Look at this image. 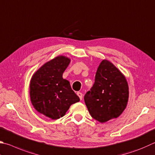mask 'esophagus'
<instances>
[{"instance_id": "34e87169", "label": "esophagus", "mask_w": 155, "mask_h": 155, "mask_svg": "<svg viewBox=\"0 0 155 155\" xmlns=\"http://www.w3.org/2000/svg\"><path fill=\"white\" fill-rule=\"evenodd\" d=\"M77 95H78V96L79 97L80 100H82V98H83V94H82V93H81V92H78V93H77Z\"/></svg>"}]
</instances>
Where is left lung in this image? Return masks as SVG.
Listing matches in <instances>:
<instances>
[{
	"label": "left lung",
	"instance_id": "1",
	"mask_svg": "<svg viewBox=\"0 0 155 155\" xmlns=\"http://www.w3.org/2000/svg\"><path fill=\"white\" fill-rule=\"evenodd\" d=\"M128 98L129 87L125 76L114 64L102 60L94 85L84 96L91 116L100 123L116 119L124 111Z\"/></svg>",
	"mask_w": 155,
	"mask_h": 155
}]
</instances>
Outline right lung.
<instances>
[{
    "label": "right lung",
    "mask_w": 155,
    "mask_h": 155,
    "mask_svg": "<svg viewBox=\"0 0 155 155\" xmlns=\"http://www.w3.org/2000/svg\"><path fill=\"white\" fill-rule=\"evenodd\" d=\"M70 62L68 58L58 56L42 66L30 81V96L34 108L53 120L64 117L70 106L80 101L69 81L62 77Z\"/></svg>",
    "instance_id": "1"
}]
</instances>
